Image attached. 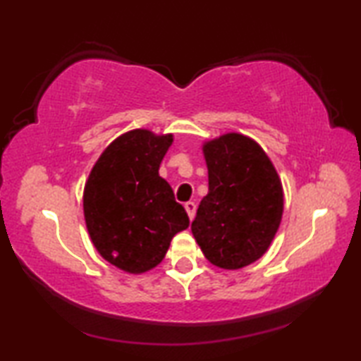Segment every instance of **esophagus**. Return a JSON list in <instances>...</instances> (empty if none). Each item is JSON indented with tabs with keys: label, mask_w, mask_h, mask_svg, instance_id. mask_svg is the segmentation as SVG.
I'll use <instances>...</instances> for the list:
<instances>
[{
	"label": "esophagus",
	"mask_w": 361,
	"mask_h": 361,
	"mask_svg": "<svg viewBox=\"0 0 361 361\" xmlns=\"http://www.w3.org/2000/svg\"><path fill=\"white\" fill-rule=\"evenodd\" d=\"M185 210H186V213H188V216H189V219H194V215H195V204L194 202H186L185 204Z\"/></svg>",
	"instance_id": "esophagus-1"
}]
</instances>
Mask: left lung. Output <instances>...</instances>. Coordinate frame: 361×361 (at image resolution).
<instances>
[{
  "instance_id": "1",
  "label": "left lung",
  "mask_w": 361,
  "mask_h": 361,
  "mask_svg": "<svg viewBox=\"0 0 361 361\" xmlns=\"http://www.w3.org/2000/svg\"><path fill=\"white\" fill-rule=\"evenodd\" d=\"M209 194L191 231L213 266L237 271L258 261L276 237L283 215V186L266 151L243 133L202 143Z\"/></svg>"
}]
</instances>
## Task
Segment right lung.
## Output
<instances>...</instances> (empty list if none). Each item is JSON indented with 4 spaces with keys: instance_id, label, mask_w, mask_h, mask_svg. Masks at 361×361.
<instances>
[{
    "instance_id": "1",
    "label": "right lung",
    "mask_w": 361,
    "mask_h": 361,
    "mask_svg": "<svg viewBox=\"0 0 361 361\" xmlns=\"http://www.w3.org/2000/svg\"><path fill=\"white\" fill-rule=\"evenodd\" d=\"M173 133L133 129L109 143L85 180L84 221L97 252L109 264L140 276L166 256L189 218L159 176Z\"/></svg>"
}]
</instances>
